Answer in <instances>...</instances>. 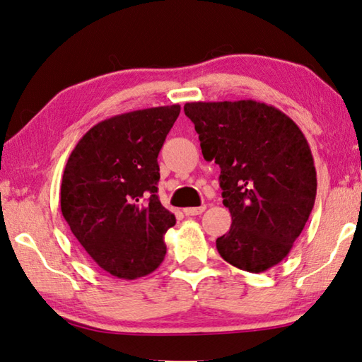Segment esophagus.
I'll return each instance as SVG.
<instances>
[{"label": "esophagus", "mask_w": 362, "mask_h": 362, "mask_svg": "<svg viewBox=\"0 0 362 362\" xmlns=\"http://www.w3.org/2000/svg\"><path fill=\"white\" fill-rule=\"evenodd\" d=\"M204 210H206V206H201V207H187L183 209V214L188 215V216H193V215H201Z\"/></svg>", "instance_id": "obj_1"}]
</instances>
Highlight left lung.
<instances>
[{"label":"left lung","mask_w":362,"mask_h":362,"mask_svg":"<svg viewBox=\"0 0 362 362\" xmlns=\"http://www.w3.org/2000/svg\"><path fill=\"white\" fill-rule=\"evenodd\" d=\"M204 160L218 164L223 204L233 223L216 239L223 259L264 272L286 258L317 196L305 136L290 117L253 100L187 103Z\"/></svg>","instance_id":"8db88e82"}]
</instances>
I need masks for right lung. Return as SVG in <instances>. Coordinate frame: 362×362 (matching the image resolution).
Instances as JSON below:
<instances>
[{
    "mask_svg": "<svg viewBox=\"0 0 362 362\" xmlns=\"http://www.w3.org/2000/svg\"><path fill=\"white\" fill-rule=\"evenodd\" d=\"M179 104L103 120L72 150L62 180V214L91 259L123 280L153 272L175 216L158 198V153Z\"/></svg>",
    "mask_w": 362,
    "mask_h": 362,
    "instance_id": "obj_1",
    "label": "right lung"
}]
</instances>
